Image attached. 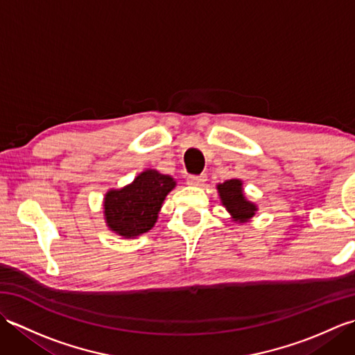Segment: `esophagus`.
Returning <instances> with one entry per match:
<instances>
[{
    "mask_svg": "<svg viewBox=\"0 0 355 355\" xmlns=\"http://www.w3.org/2000/svg\"><path fill=\"white\" fill-rule=\"evenodd\" d=\"M207 177L205 175V173H201V175H191L189 178H187V183H189L191 186H202L206 183Z\"/></svg>",
    "mask_w": 355,
    "mask_h": 355,
    "instance_id": "1",
    "label": "esophagus"
}]
</instances>
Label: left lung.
Listing matches in <instances>:
<instances>
[{
	"label": "left lung",
	"mask_w": 355,
	"mask_h": 355,
	"mask_svg": "<svg viewBox=\"0 0 355 355\" xmlns=\"http://www.w3.org/2000/svg\"><path fill=\"white\" fill-rule=\"evenodd\" d=\"M216 189L218 193H220L223 206L227 209L233 221L247 223L250 218L254 216L258 207H256L254 202L245 198L243 191V182L241 180H227V182L218 184Z\"/></svg>",
	"instance_id": "left-lung-1"
}]
</instances>
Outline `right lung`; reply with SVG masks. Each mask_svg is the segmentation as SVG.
Returning a JSON list of instances; mask_svg holds the SVG:
<instances>
[{
	"instance_id": "obj_1",
	"label": "right lung",
	"mask_w": 355,
	"mask_h": 355,
	"mask_svg": "<svg viewBox=\"0 0 355 355\" xmlns=\"http://www.w3.org/2000/svg\"><path fill=\"white\" fill-rule=\"evenodd\" d=\"M175 180L155 169H146L122 189H111L105 195V223L111 232L123 238H137L157 223L163 201Z\"/></svg>"
}]
</instances>
